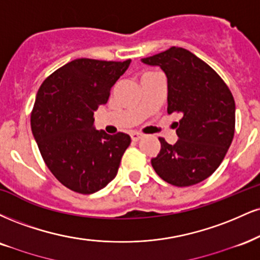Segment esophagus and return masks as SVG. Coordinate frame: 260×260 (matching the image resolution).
Listing matches in <instances>:
<instances>
[{
	"mask_svg": "<svg viewBox=\"0 0 260 260\" xmlns=\"http://www.w3.org/2000/svg\"><path fill=\"white\" fill-rule=\"evenodd\" d=\"M131 138H132L133 142H138L139 139L143 138V134L139 132H132L131 133Z\"/></svg>",
	"mask_w": 260,
	"mask_h": 260,
	"instance_id": "esophagus-1",
	"label": "esophagus"
}]
</instances>
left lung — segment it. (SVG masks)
<instances>
[{"label":"left lung","instance_id":"left-lung-1","mask_svg":"<svg viewBox=\"0 0 260 260\" xmlns=\"http://www.w3.org/2000/svg\"><path fill=\"white\" fill-rule=\"evenodd\" d=\"M167 76V112H178V139L164 138L151 160L156 173L176 186L195 185L219 167L235 133V100L220 76L205 61L180 47L142 59Z\"/></svg>","mask_w":260,"mask_h":260}]
</instances>
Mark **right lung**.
I'll list each match as a JSON object with an SVG mask.
<instances>
[{"label":"right lung","mask_w":260,"mask_h":260,"mask_svg":"<svg viewBox=\"0 0 260 260\" xmlns=\"http://www.w3.org/2000/svg\"><path fill=\"white\" fill-rule=\"evenodd\" d=\"M131 64L76 59L41 84L31 112V131L53 176L73 191L93 193L116 177L131 144L126 133L94 127V111Z\"/></svg>","instance_id":"1"}]
</instances>
